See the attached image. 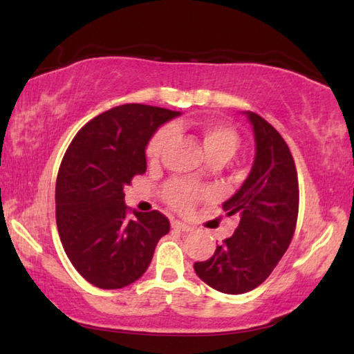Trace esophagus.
Instances as JSON below:
<instances>
[{"label": "esophagus", "instance_id": "obj_1", "mask_svg": "<svg viewBox=\"0 0 354 354\" xmlns=\"http://www.w3.org/2000/svg\"><path fill=\"white\" fill-rule=\"evenodd\" d=\"M171 227L175 231H179V232H189V231H192V227L189 225H185V223H183V221H178V220H173L171 221Z\"/></svg>", "mask_w": 354, "mask_h": 354}]
</instances>
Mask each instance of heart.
<instances>
[{"mask_svg": "<svg viewBox=\"0 0 354 354\" xmlns=\"http://www.w3.org/2000/svg\"><path fill=\"white\" fill-rule=\"evenodd\" d=\"M179 129H190L198 136L201 145L209 159L220 158L230 159L236 154L239 145H241V137L237 131L223 123L215 122H200V120H179L175 123ZM173 136L171 127H162L149 137L147 143V158L149 162H156L162 154L164 148ZM209 196L207 190L200 185L192 184L187 181H173L165 185L164 198L169 205L179 212H189L200 201L206 200Z\"/></svg>", "mask_w": 354, "mask_h": 354, "instance_id": "heart-1", "label": "heart"}]
</instances>
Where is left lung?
Masks as SVG:
<instances>
[{
    "label": "left lung",
    "instance_id": "1",
    "mask_svg": "<svg viewBox=\"0 0 354 354\" xmlns=\"http://www.w3.org/2000/svg\"><path fill=\"white\" fill-rule=\"evenodd\" d=\"M245 113L256 142L253 169L223 203L227 217L236 215L239 225L207 261L194 263L200 279L230 295L253 290L270 277L290 245L299 203L295 160L287 143L267 120Z\"/></svg>",
    "mask_w": 354,
    "mask_h": 354
}]
</instances>
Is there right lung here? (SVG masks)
I'll use <instances>...</instances> for the list:
<instances>
[{
    "label": "right lung",
    "mask_w": 354,
    "mask_h": 354,
    "mask_svg": "<svg viewBox=\"0 0 354 354\" xmlns=\"http://www.w3.org/2000/svg\"><path fill=\"white\" fill-rule=\"evenodd\" d=\"M178 115L147 104L112 107L84 124L65 151L56 181L59 237L77 273L100 289L139 279L170 231L159 211L129 218L123 187L147 171L149 137Z\"/></svg>",
    "instance_id": "add662e5"
}]
</instances>
